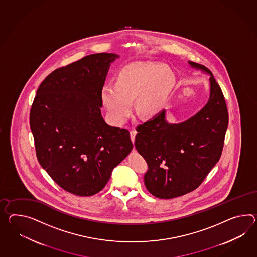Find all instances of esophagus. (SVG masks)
<instances>
[{"label":"esophagus","mask_w":257,"mask_h":257,"mask_svg":"<svg viewBox=\"0 0 257 257\" xmlns=\"http://www.w3.org/2000/svg\"><path fill=\"white\" fill-rule=\"evenodd\" d=\"M136 135H137V131L136 130H132L130 132V137H131L132 142H135V138H136Z\"/></svg>","instance_id":"34e87169"}]
</instances>
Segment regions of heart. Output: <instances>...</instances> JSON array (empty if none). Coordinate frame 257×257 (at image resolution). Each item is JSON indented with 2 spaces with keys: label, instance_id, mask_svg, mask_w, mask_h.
I'll return each instance as SVG.
<instances>
[{
  "label": "heart",
  "instance_id": "1",
  "mask_svg": "<svg viewBox=\"0 0 257 257\" xmlns=\"http://www.w3.org/2000/svg\"><path fill=\"white\" fill-rule=\"evenodd\" d=\"M175 82V72L167 65L130 63L118 70L114 84L101 88V102L117 123L124 122L130 116L134 98L137 112L144 118H151L164 108Z\"/></svg>",
  "mask_w": 257,
  "mask_h": 257
}]
</instances>
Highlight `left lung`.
<instances>
[{"instance_id":"obj_1","label":"left lung","mask_w":257,"mask_h":257,"mask_svg":"<svg viewBox=\"0 0 257 257\" xmlns=\"http://www.w3.org/2000/svg\"><path fill=\"white\" fill-rule=\"evenodd\" d=\"M188 63L211 75L205 106L181 123H169L163 110L137 127L135 146L149 165L145 186L160 199L176 198L200 186L219 161L228 125L225 97L212 72Z\"/></svg>"}]
</instances>
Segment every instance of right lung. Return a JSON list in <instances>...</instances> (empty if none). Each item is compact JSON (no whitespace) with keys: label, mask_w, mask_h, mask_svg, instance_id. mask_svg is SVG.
I'll list each match as a JSON object with an SVG mask.
<instances>
[{"label":"right lung","mask_w":257,"mask_h":257,"mask_svg":"<svg viewBox=\"0 0 257 257\" xmlns=\"http://www.w3.org/2000/svg\"><path fill=\"white\" fill-rule=\"evenodd\" d=\"M119 56L99 53L54 70L39 86L30 113L38 162L64 190L98 193L133 150L127 129L106 124L101 88Z\"/></svg>","instance_id":"add662e5"}]
</instances>
